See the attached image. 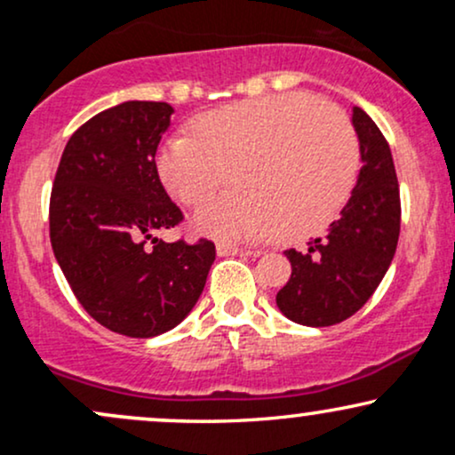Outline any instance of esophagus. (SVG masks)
Returning a JSON list of instances; mask_svg holds the SVG:
<instances>
[{
  "label": "esophagus",
  "mask_w": 455,
  "mask_h": 455,
  "mask_svg": "<svg viewBox=\"0 0 455 455\" xmlns=\"http://www.w3.org/2000/svg\"><path fill=\"white\" fill-rule=\"evenodd\" d=\"M216 252L218 257H248V254H259L257 250H250V248H239V245H231V243H218L216 245Z\"/></svg>",
  "instance_id": "obj_1"
}]
</instances>
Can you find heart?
<instances>
[{
    "mask_svg": "<svg viewBox=\"0 0 455 455\" xmlns=\"http://www.w3.org/2000/svg\"><path fill=\"white\" fill-rule=\"evenodd\" d=\"M162 186L196 207L227 180L233 192L196 212L192 227L222 239H299L342 210L359 173V143L340 108L307 93L243 100L203 113L192 139L162 143Z\"/></svg>",
    "mask_w": 455,
    "mask_h": 455,
    "instance_id": "b5f03b06",
    "label": "heart"
}]
</instances>
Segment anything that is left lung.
Here are the masks:
<instances>
[{"label":"left lung","instance_id":"obj_1","mask_svg":"<svg viewBox=\"0 0 455 455\" xmlns=\"http://www.w3.org/2000/svg\"><path fill=\"white\" fill-rule=\"evenodd\" d=\"M362 171L340 218L306 252L286 250L289 282L275 295L280 312L306 327L347 321L372 297L394 260L400 235V188L391 149L370 115L353 107Z\"/></svg>","mask_w":455,"mask_h":455}]
</instances>
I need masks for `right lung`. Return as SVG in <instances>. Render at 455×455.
<instances>
[{"mask_svg":"<svg viewBox=\"0 0 455 455\" xmlns=\"http://www.w3.org/2000/svg\"><path fill=\"white\" fill-rule=\"evenodd\" d=\"M166 102L128 100L68 140L51 192V245L87 315L115 333L154 338L180 325L205 289L216 245L166 243L181 222L156 169Z\"/></svg>","mask_w":455,"mask_h":455,"instance_id":"obj_1","label":"right lung"}]
</instances>
